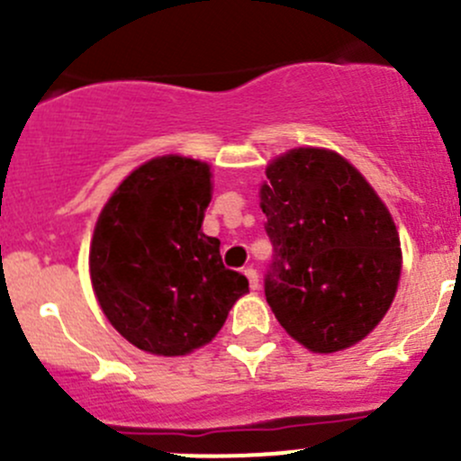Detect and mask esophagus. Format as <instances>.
<instances>
[{"instance_id": "34e87169", "label": "esophagus", "mask_w": 461, "mask_h": 461, "mask_svg": "<svg viewBox=\"0 0 461 461\" xmlns=\"http://www.w3.org/2000/svg\"><path fill=\"white\" fill-rule=\"evenodd\" d=\"M245 276H248L249 287H252V290H258V272H257V269L248 267V269H245Z\"/></svg>"}]
</instances>
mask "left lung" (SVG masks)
Masks as SVG:
<instances>
[{
	"label": "left lung",
	"mask_w": 461,
	"mask_h": 461,
	"mask_svg": "<svg viewBox=\"0 0 461 461\" xmlns=\"http://www.w3.org/2000/svg\"><path fill=\"white\" fill-rule=\"evenodd\" d=\"M265 176L269 308L308 350H346L373 332L397 294L402 243L393 213L332 149H290L267 162Z\"/></svg>",
	"instance_id": "obj_1"
}]
</instances>
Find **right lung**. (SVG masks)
<instances>
[{
  "label": "right lung",
  "instance_id": "add662e5",
  "mask_svg": "<svg viewBox=\"0 0 461 461\" xmlns=\"http://www.w3.org/2000/svg\"><path fill=\"white\" fill-rule=\"evenodd\" d=\"M212 167L158 156L115 187L88 249L93 294L109 323L140 350L185 357L207 346L249 292L225 269L221 240L203 234Z\"/></svg>",
  "mask_w": 461,
  "mask_h": 461
}]
</instances>
